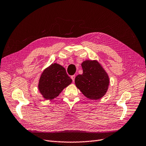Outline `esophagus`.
<instances>
[{"label": "esophagus", "instance_id": "1", "mask_svg": "<svg viewBox=\"0 0 146 146\" xmlns=\"http://www.w3.org/2000/svg\"><path fill=\"white\" fill-rule=\"evenodd\" d=\"M71 78L72 79L73 81L74 82V79H75V75H73V76H71Z\"/></svg>", "mask_w": 146, "mask_h": 146}]
</instances>
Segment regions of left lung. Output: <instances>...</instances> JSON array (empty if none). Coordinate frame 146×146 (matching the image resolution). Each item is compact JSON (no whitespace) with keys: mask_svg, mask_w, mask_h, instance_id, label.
Returning <instances> with one entry per match:
<instances>
[{"mask_svg":"<svg viewBox=\"0 0 146 146\" xmlns=\"http://www.w3.org/2000/svg\"><path fill=\"white\" fill-rule=\"evenodd\" d=\"M81 66L83 73L75 78L76 86L87 98H101L106 94L109 86L108 74L97 60H85Z\"/></svg>","mask_w":146,"mask_h":146,"instance_id":"1","label":"left lung"}]
</instances>
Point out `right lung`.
Returning <instances> with one entry per match:
<instances>
[{
  "label": "right lung",
  "mask_w": 146,
  "mask_h": 146,
  "mask_svg": "<svg viewBox=\"0 0 146 146\" xmlns=\"http://www.w3.org/2000/svg\"><path fill=\"white\" fill-rule=\"evenodd\" d=\"M72 82V80L63 66L56 63L52 64L41 74L38 89L44 98L52 100L57 97Z\"/></svg>",
  "instance_id": "right-lung-1"
}]
</instances>
